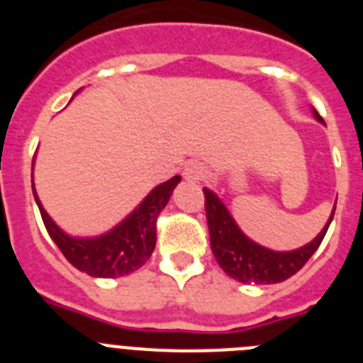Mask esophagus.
Wrapping results in <instances>:
<instances>
[{"instance_id":"34e87169","label":"esophagus","mask_w":363,"mask_h":363,"mask_svg":"<svg viewBox=\"0 0 363 363\" xmlns=\"http://www.w3.org/2000/svg\"><path fill=\"white\" fill-rule=\"evenodd\" d=\"M184 178L191 184H198L207 178V167L200 162H191L184 167Z\"/></svg>"}]
</instances>
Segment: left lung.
<instances>
[{"instance_id":"obj_1","label":"left lung","mask_w":363,"mask_h":363,"mask_svg":"<svg viewBox=\"0 0 363 363\" xmlns=\"http://www.w3.org/2000/svg\"><path fill=\"white\" fill-rule=\"evenodd\" d=\"M313 114L316 120L323 123V120L314 108ZM203 194L207 225H209L211 234V249H213L214 258L220 267L225 271V274L242 284H280L296 274L320 247L327 229L331 225L333 216H335V211H333L318 236L307 245L294 249V251H272V249L252 242L249 236L242 233L223 201L211 189L205 187Z\"/></svg>"}]
</instances>
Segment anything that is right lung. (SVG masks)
Here are the masks:
<instances>
[{
  "label": "right lung",
  "instance_id": "1",
  "mask_svg": "<svg viewBox=\"0 0 363 363\" xmlns=\"http://www.w3.org/2000/svg\"><path fill=\"white\" fill-rule=\"evenodd\" d=\"M179 182L182 176H174L160 184L158 187H154L123 221L107 233L92 238L70 236L60 229L43 209L34 184H32V192L40 207L45 229L70 264L78 271L86 272L89 277L118 278L138 271L150 258L156 247V218L169 203L172 191Z\"/></svg>",
  "mask_w": 363,
  "mask_h": 363
}]
</instances>
